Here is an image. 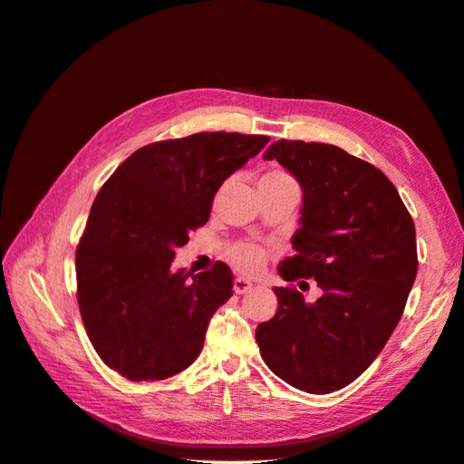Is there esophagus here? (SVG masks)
Returning a JSON list of instances; mask_svg holds the SVG:
<instances>
[{"label": "esophagus", "mask_w": 464, "mask_h": 464, "mask_svg": "<svg viewBox=\"0 0 464 464\" xmlns=\"http://www.w3.org/2000/svg\"><path fill=\"white\" fill-rule=\"evenodd\" d=\"M233 290L237 292V294H246V292H251L253 290V282L251 280H246V278H235L233 280Z\"/></svg>", "instance_id": "obj_1"}]
</instances>
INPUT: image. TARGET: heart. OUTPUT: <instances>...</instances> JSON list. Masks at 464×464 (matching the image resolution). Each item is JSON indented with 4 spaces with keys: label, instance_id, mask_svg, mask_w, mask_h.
Listing matches in <instances>:
<instances>
[{
    "label": "heart",
    "instance_id": "heart-1",
    "mask_svg": "<svg viewBox=\"0 0 464 464\" xmlns=\"http://www.w3.org/2000/svg\"><path fill=\"white\" fill-rule=\"evenodd\" d=\"M282 180L294 182L292 178L282 170H268L260 176V182H282ZM227 255H229L231 263L241 272H245V275H256V272L265 266L266 256H268L266 248L260 245H255V243L233 245Z\"/></svg>",
    "mask_w": 464,
    "mask_h": 464
}]
</instances>
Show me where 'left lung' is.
<instances>
[{
	"label": "left lung",
	"mask_w": 464,
	"mask_h": 464,
	"mask_svg": "<svg viewBox=\"0 0 464 464\" xmlns=\"http://www.w3.org/2000/svg\"><path fill=\"white\" fill-rule=\"evenodd\" d=\"M304 192L286 282L314 278L322 298L275 288L278 312L256 327L265 362L284 382L329 394L359 378L384 349L418 275L410 211L382 170L324 142L280 139L265 152Z\"/></svg>",
	"instance_id": "left-lung-1"
}]
</instances>
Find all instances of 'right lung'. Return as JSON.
Instances as JSON below:
<instances>
[{
    "mask_svg": "<svg viewBox=\"0 0 464 464\" xmlns=\"http://www.w3.org/2000/svg\"><path fill=\"white\" fill-rule=\"evenodd\" d=\"M265 135L196 133L130 154L93 199L76 248L78 307L100 359L121 376L164 380L192 364L233 272L170 268L211 213L219 186L265 149Z\"/></svg>",
    "mask_w": 464,
    "mask_h": 464,
    "instance_id": "add662e5",
    "label": "right lung"
}]
</instances>
